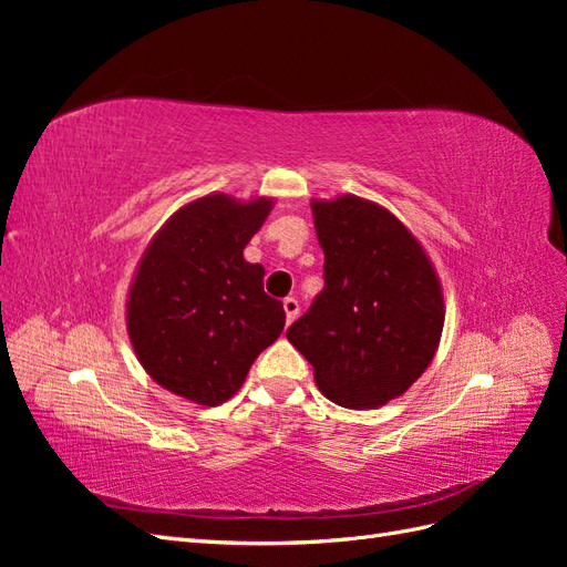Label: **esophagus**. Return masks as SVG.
<instances>
[{
	"instance_id": "esophagus-1",
	"label": "esophagus",
	"mask_w": 567,
	"mask_h": 567,
	"mask_svg": "<svg viewBox=\"0 0 567 567\" xmlns=\"http://www.w3.org/2000/svg\"><path fill=\"white\" fill-rule=\"evenodd\" d=\"M284 312H286V321H296L298 312H300V302L296 298H286L284 300Z\"/></svg>"
}]
</instances>
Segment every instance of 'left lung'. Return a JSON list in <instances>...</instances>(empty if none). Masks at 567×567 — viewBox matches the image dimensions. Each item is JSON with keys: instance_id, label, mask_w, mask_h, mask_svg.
<instances>
[{"instance_id": "obj_1", "label": "left lung", "mask_w": 567, "mask_h": 567, "mask_svg": "<svg viewBox=\"0 0 567 567\" xmlns=\"http://www.w3.org/2000/svg\"><path fill=\"white\" fill-rule=\"evenodd\" d=\"M323 290L288 340L331 402L381 406L431 364L444 323L442 290L423 248L385 208L357 196L315 200Z\"/></svg>"}]
</instances>
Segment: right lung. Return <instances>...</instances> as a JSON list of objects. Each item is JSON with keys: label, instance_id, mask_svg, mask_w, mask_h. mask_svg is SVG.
Masks as SVG:
<instances>
[{"label": "right lung", "instance_id": "add662e5", "mask_svg": "<svg viewBox=\"0 0 567 567\" xmlns=\"http://www.w3.org/2000/svg\"><path fill=\"white\" fill-rule=\"evenodd\" d=\"M269 210L267 198H198L165 221L142 257L127 302L130 340L151 379L179 398L229 400L284 331V305L265 293V269L244 260Z\"/></svg>", "mask_w": 567, "mask_h": 567}]
</instances>
